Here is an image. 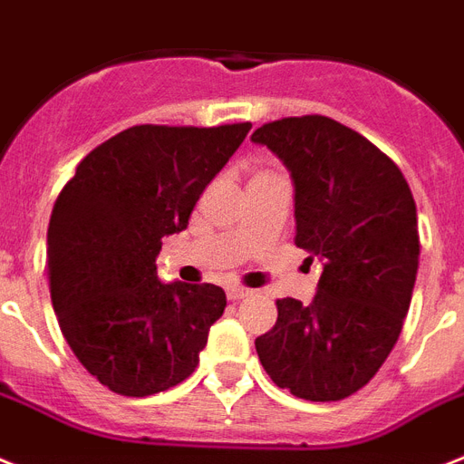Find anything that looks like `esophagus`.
Returning <instances> with one entry per match:
<instances>
[{
	"mask_svg": "<svg viewBox=\"0 0 464 464\" xmlns=\"http://www.w3.org/2000/svg\"><path fill=\"white\" fill-rule=\"evenodd\" d=\"M248 294H251V289H246V286H239V285H229L227 286L229 301H239V298H246Z\"/></svg>",
	"mask_w": 464,
	"mask_h": 464,
	"instance_id": "1",
	"label": "esophagus"
}]
</instances>
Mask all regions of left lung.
<instances>
[{
  "mask_svg": "<svg viewBox=\"0 0 464 464\" xmlns=\"http://www.w3.org/2000/svg\"><path fill=\"white\" fill-rule=\"evenodd\" d=\"M251 140L292 172L294 244L323 260L313 304L277 298L256 351L279 389L342 401L379 372L403 329L420 263L415 198L382 149L327 116L266 122Z\"/></svg>",
  "mask_w": 464,
  "mask_h": 464,
  "instance_id": "8db88e82",
  "label": "left lung"
}]
</instances>
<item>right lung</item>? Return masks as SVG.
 I'll list each match as a JSON object with an SVG mask.
<instances>
[{
  "instance_id": "obj_1",
  "label": "right lung",
  "mask_w": 464,
  "mask_h": 464,
  "mask_svg": "<svg viewBox=\"0 0 464 464\" xmlns=\"http://www.w3.org/2000/svg\"><path fill=\"white\" fill-rule=\"evenodd\" d=\"M251 122L135 125L92 149L61 189L47 232L52 305L68 346L113 393L154 396L198 365L227 298L216 285H163L156 256Z\"/></svg>"
}]
</instances>
